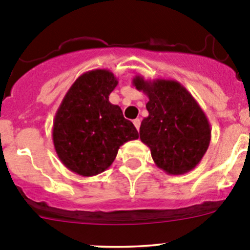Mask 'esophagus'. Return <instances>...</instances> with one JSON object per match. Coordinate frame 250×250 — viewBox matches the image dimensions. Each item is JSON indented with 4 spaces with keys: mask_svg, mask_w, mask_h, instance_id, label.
Wrapping results in <instances>:
<instances>
[{
    "mask_svg": "<svg viewBox=\"0 0 250 250\" xmlns=\"http://www.w3.org/2000/svg\"><path fill=\"white\" fill-rule=\"evenodd\" d=\"M133 123H134L135 128H137V129L139 130V128H140V118H135V120L133 121Z\"/></svg>",
    "mask_w": 250,
    "mask_h": 250,
    "instance_id": "34e87169",
    "label": "esophagus"
}]
</instances>
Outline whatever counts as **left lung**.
I'll list each match as a JSON object with an SVG mask.
<instances>
[{"mask_svg":"<svg viewBox=\"0 0 250 250\" xmlns=\"http://www.w3.org/2000/svg\"><path fill=\"white\" fill-rule=\"evenodd\" d=\"M133 85L148 98V116L141 122L139 133L153 162L172 175L192 170L210 143L211 129L204 111L178 81L135 76Z\"/></svg>","mask_w":250,"mask_h":250,"instance_id":"obj_1","label":"left lung"}]
</instances>
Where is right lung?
Listing matches in <instances>:
<instances>
[{
    "label": "right lung",
    "mask_w": 250,
    "mask_h": 250,
    "mask_svg": "<svg viewBox=\"0 0 250 250\" xmlns=\"http://www.w3.org/2000/svg\"><path fill=\"white\" fill-rule=\"evenodd\" d=\"M110 70L81 75L65 94L53 121V144L62 165L82 176H94L112 165L118 148L139 138L118 105L109 102L117 85Z\"/></svg>",
    "instance_id": "1"
}]
</instances>
